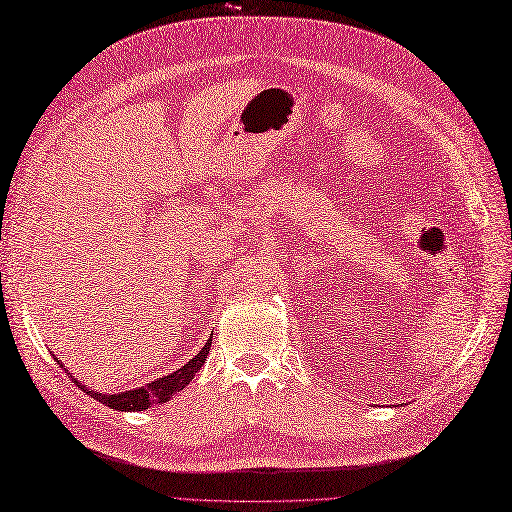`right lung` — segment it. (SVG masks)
I'll use <instances>...</instances> for the list:
<instances>
[{
	"label": "right lung",
	"mask_w": 512,
	"mask_h": 512,
	"mask_svg": "<svg viewBox=\"0 0 512 512\" xmlns=\"http://www.w3.org/2000/svg\"><path fill=\"white\" fill-rule=\"evenodd\" d=\"M210 341H213V336H210L208 343L199 350V354L195 358H191L189 363H186L184 367H180L178 371L169 373V376H162V378H156L145 386H136V389H130V391H123V393H97L93 389H89V386L82 384L76 380V376H71V380L76 382L80 389L91 395L93 400H99L102 404L115 408V410H126V413H136V410H145V408H152L156 404H165L169 402L173 395H176L178 391H182L186 384H189L193 380L195 373L202 369V365L206 363V356L210 352ZM56 363L62 367L60 360L56 358ZM69 369H65L67 373Z\"/></svg>",
	"instance_id": "1"
}]
</instances>
